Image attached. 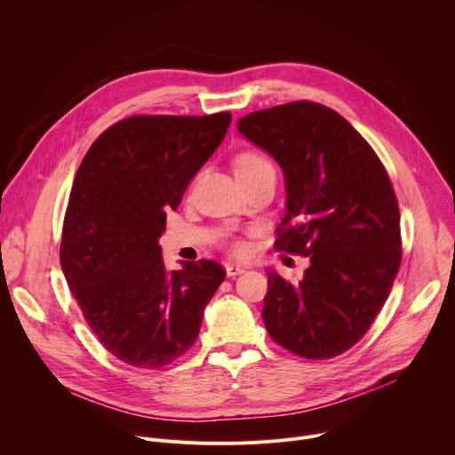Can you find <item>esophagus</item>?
I'll list each match as a JSON object with an SVG mask.
<instances>
[{
  "label": "esophagus",
  "mask_w": 455,
  "mask_h": 455,
  "mask_svg": "<svg viewBox=\"0 0 455 455\" xmlns=\"http://www.w3.org/2000/svg\"><path fill=\"white\" fill-rule=\"evenodd\" d=\"M225 270H227V275H228V277H235V275L243 274L246 268H244V267H241V265H234V263H228V265L225 267Z\"/></svg>",
  "instance_id": "34e87169"
}]
</instances>
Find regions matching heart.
<instances>
[{"instance_id":"b5f03b06","label":"heart","mask_w":455,"mask_h":455,"mask_svg":"<svg viewBox=\"0 0 455 455\" xmlns=\"http://www.w3.org/2000/svg\"><path fill=\"white\" fill-rule=\"evenodd\" d=\"M234 167H235L237 178H246V176H251V174H255V172H259V171H263V169H270V167H274V165H272L270 158H268L265 153L257 151V149H244V151H241V153L235 156ZM228 246H230V250H232L234 253H237V255H243V253H246V250H248L246 243L241 241V239H230Z\"/></svg>"}]
</instances>
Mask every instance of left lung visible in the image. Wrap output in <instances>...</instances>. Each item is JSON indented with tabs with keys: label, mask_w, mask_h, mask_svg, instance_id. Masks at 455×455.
<instances>
[{
	"label": "left lung",
	"mask_w": 455,
	"mask_h": 455,
	"mask_svg": "<svg viewBox=\"0 0 455 455\" xmlns=\"http://www.w3.org/2000/svg\"><path fill=\"white\" fill-rule=\"evenodd\" d=\"M237 127L286 176L275 250L311 261L300 283L267 272V331L300 358H335L369 331L402 265L391 178L356 129L318 102L253 111Z\"/></svg>",
	"instance_id": "obj_1"
}]
</instances>
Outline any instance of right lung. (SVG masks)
Masks as SVG:
<instances>
[{
	"mask_svg": "<svg viewBox=\"0 0 455 455\" xmlns=\"http://www.w3.org/2000/svg\"><path fill=\"white\" fill-rule=\"evenodd\" d=\"M230 120L228 111L127 116L99 135L79 165L60 267L90 330L127 365L160 369L187 353L225 281L211 259L169 272L158 237Z\"/></svg>",
	"mask_w": 455,
	"mask_h": 455,
	"instance_id": "1",
	"label": "right lung"
}]
</instances>
